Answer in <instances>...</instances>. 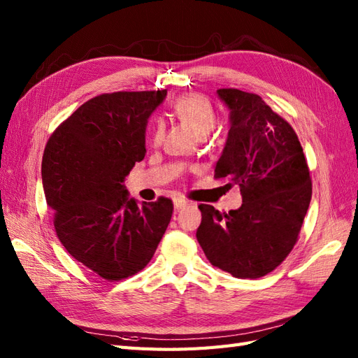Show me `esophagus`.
I'll list each match as a JSON object with an SVG mask.
<instances>
[{
    "instance_id": "obj_1",
    "label": "esophagus",
    "mask_w": 358,
    "mask_h": 358,
    "mask_svg": "<svg viewBox=\"0 0 358 358\" xmlns=\"http://www.w3.org/2000/svg\"><path fill=\"white\" fill-rule=\"evenodd\" d=\"M188 204H189V201L185 200V199H176V200H175V209H176V210H180V209H183V208H187Z\"/></svg>"
}]
</instances>
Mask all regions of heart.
<instances>
[{
    "label": "heart",
    "mask_w": 358,
    "mask_h": 358,
    "mask_svg": "<svg viewBox=\"0 0 358 358\" xmlns=\"http://www.w3.org/2000/svg\"><path fill=\"white\" fill-rule=\"evenodd\" d=\"M173 112L197 137L208 136L216 122V115L210 100L199 92H189L179 96L173 104ZM150 137L155 143L161 140V128L158 124L154 125Z\"/></svg>",
    "instance_id": "heart-1"
}]
</instances>
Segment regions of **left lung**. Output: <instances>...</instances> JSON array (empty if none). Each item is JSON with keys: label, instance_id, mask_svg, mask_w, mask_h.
<instances>
[{"label": "left lung", "instance_id": "left-lung-1", "mask_svg": "<svg viewBox=\"0 0 358 358\" xmlns=\"http://www.w3.org/2000/svg\"><path fill=\"white\" fill-rule=\"evenodd\" d=\"M218 95L231 110V127L215 179L239 187L243 201L229 213L200 204L197 241L212 266L257 279L273 272L294 248L312 180L296 131L262 96L234 88Z\"/></svg>", "mask_w": 358, "mask_h": 358}]
</instances>
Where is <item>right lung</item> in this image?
<instances>
[{
  "instance_id": "right-lung-1",
  "label": "right lung",
  "mask_w": 358,
  "mask_h": 358,
  "mask_svg": "<svg viewBox=\"0 0 358 358\" xmlns=\"http://www.w3.org/2000/svg\"><path fill=\"white\" fill-rule=\"evenodd\" d=\"M166 95V90L96 95L58 125L43 154V188L59 242L110 282L148 266L171 220L170 199L137 206L122 185L145 158L148 117Z\"/></svg>"
}]
</instances>
